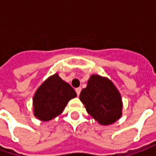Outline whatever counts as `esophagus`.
<instances>
[{
	"label": "esophagus",
	"mask_w": 156,
	"mask_h": 156,
	"mask_svg": "<svg viewBox=\"0 0 156 156\" xmlns=\"http://www.w3.org/2000/svg\"><path fill=\"white\" fill-rule=\"evenodd\" d=\"M81 87H77V88H75V92H76V94H77V95H78V96L80 95V94H81Z\"/></svg>",
	"instance_id": "34e87169"
}]
</instances>
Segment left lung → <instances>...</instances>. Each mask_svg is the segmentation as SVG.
<instances>
[{"instance_id":"1","label":"left lung","mask_w":156,"mask_h":156,"mask_svg":"<svg viewBox=\"0 0 156 156\" xmlns=\"http://www.w3.org/2000/svg\"><path fill=\"white\" fill-rule=\"evenodd\" d=\"M80 100L87 113L101 125L112 124L122 116L121 94L108 78L91 75L87 87L81 90Z\"/></svg>"}]
</instances>
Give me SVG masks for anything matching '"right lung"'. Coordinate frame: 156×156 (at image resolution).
<instances>
[{"mask_svg":"<svg viewBox=\"0 0 156 156\" xmlns=\"http://www.w3.org/2000/svg\"><path fill=\"white\" fill-rule=\"evenodd\" d=\"M76 97L74 88L62 81L58 74L48 77L34 95V115L48 122L61 115L69 101Z\"/></svg>","mask_w":156,"mask_h":156,"instance_id":"1","label":"right lung"}]
</instances>
